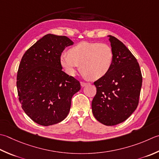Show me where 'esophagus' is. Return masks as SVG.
Listing matches in <instances>:
<instances>
[{
  "instance_id": "1",
  "label": "esophagus",
  "mask_w": 159,
  "mask_h": 159,
  "mask_svg": "<svg viewBox=\"0 0 159 159\" xmlns=\"http://www.w3.org/2000/svg\"><path fill=\"white\" fill-rule=\"evenodd\" d=\"M88 83H85V82H80V85H81L82 87L85 86V85H88Z\"/></svg>"
}]
</instances>
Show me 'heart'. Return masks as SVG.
Here are the masks:
<instances>
[{
  "instance_id": "b5f03b06",
  "label": "heart",
  "mask_w": 159,
  "mask_h": 159,
  "mask_svg": "<svg viewBox=\"0 0 159 159\" xmlns=\"http://www.w3.org/2000/svg\"><path fill=\"white\" fill-rule=\"evenodd\" d=\"M114 53L111 47L98 42L82 41L60 57L61 66L70 76H74L80 65L85 77L96 80L105 76L113 65Z\"/></svg>"
}]
</instances>
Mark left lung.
<instances>
[{"instance_id": "8db88e82", "label": "left lung", "mask_w": 159, "mask_h": 159, "mask_svg": "<svg viewBox=\"0 0 159 159\" xmlns=\"http://www.w3.org/2000/svg\"><path fill=\"white\" fill-rule=\"evenodd\" d=\"M108 36L114 53L113 65L107 75L94 83L96 94L92 110L96 120L111 126L125 121L135 111L143 78L134 56L119 39Z\"/></svg>"}]
</instances>
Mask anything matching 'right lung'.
<instances>
[{"label":"right lung","mask_w":159,"mask_h":159,"mask_svg":"<svg viewBox=\"0 0 159 159\" xmlns=\"http://www.w3.org/2000/svg\"><path fill=\"white\" fill-rule=\"evenodd\" d=\"M73 42L65 36L47 34L25 53L17 72L18 100L34 122L48 126L69 113L71 98L80 83L62 71L61 53Z\"/></svg>","instance_id":"add662e5"}]
</instances>
